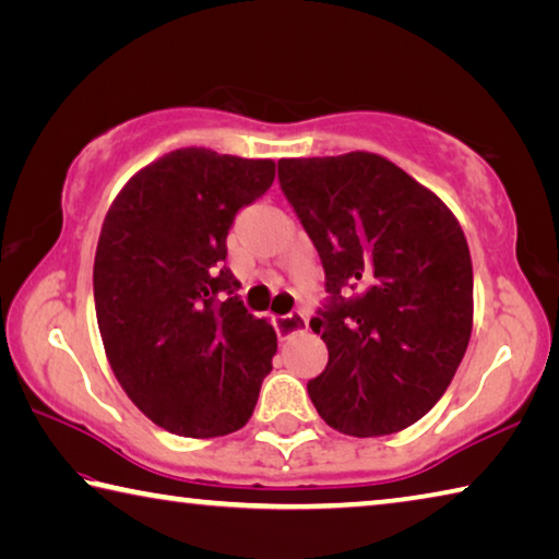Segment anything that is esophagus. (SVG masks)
<instances>
[{
    "label": "esophagus",
    "mask_w": 559,
    "mask_h": 559,
    "mask_svg": "<svg viewBox=\"0 0 559 559\" xmlns=\"http://www.w3.org/2000/svg\"><path fill=\"white\" fill-rule=\"evenodd\" d=\"M308 325V318L296 310V313H288V316H276L273 318V328H276V333L281 340H286L290 335L300 333V330H306Z\"/></svg>",
    "instance_id": "1"
}]
</instances>
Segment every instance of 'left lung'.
Segmentation results:
<instances>
[{"label": "left lung", "instance_id": "1", "mask_svg": "<svg viewBox=\"0 0 559 559\" xmlns=\"http://www.w3.org/2000/svg\"><path fill=\"white\" fill-rule=\"evenodd\" d=\"M278 182L325 271L310 328L328 365L308 382L310 402L349 437L412 427L468 347L473 269L459 222L372 153L278 159Z\"/></svg>", "mask_w": 559, "mask_h": 559}]
</instances>
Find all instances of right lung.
<instances>
[{
	"label": "right lung",
	"mask_w": 559,
	"mask_h": 559,
	"mask_svg": "<svg viewBox=\"0 0 559 559\" xmlns=\"http://www.w3.org/2000/svg\"><path fill=\"white\" fill-rule=\"evenodd\" d=\"M271 159L175 150L130 179L103 222L93 296L122 390L177 437L241 429L276 355V333L236 296L226 236L269 192Z\"/></svg>",
	"instance_id": "1"
}]
</instances>
